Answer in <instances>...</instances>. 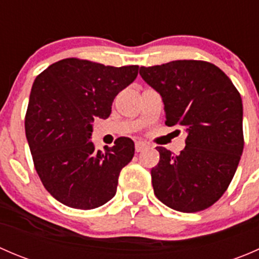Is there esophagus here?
I'll use <instances>...</instances> for the list:
<instances>
[{"label":"esophagus","instance_id":"1","mask_svg":"<svg viewBox=\"0 0 259 259\" xmlns=\"http://www.w3.org/2000/svg\"><path fill=\"white\" fill-rule=\"evenodd\" d=\"M146 146H148V145H146L145 143H143V142H135V151H137V153H139V151L144 150Z\"/></svg>","mask_w":259,"mask_h":259}]
</instances>
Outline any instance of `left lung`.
<instances>
[{"label":"left lung","mask_w":259,"mask_h":259,"mask_svg":"<svg viewBox=\"0 0 259 259\" xmlns=\"http://www.w3.org/2000/svg\"><path fill=\"white\" fill-rule=\"evenodd\" d=\"M140 75L163 98L165 125L188 133L178 155L156 146L160 159L151 169L154 194L183 213L207 209L224 194L241 160V94L219 67L202 60L142 66Z\"/></svg>","instance_id":"1"}]
</instances>
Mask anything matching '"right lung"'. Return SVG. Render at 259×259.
I'll return each mask as SVG.
<instances>
[{
    "instance_id": "obj_1",
    "label": "right lung",
    "mask_w": 259,
    "mask_h": 259,
    "mask_svg": "<svg viewBox=\"0 0 259 259\" xmlns=\"http://www.w3.org/2000/svg\"><path fill=\"white\" fill-rule=\"evenodd\" d=\"M139 66H105L76 57L50 65L33 81L25 132L33 165L46 190L75 209H95L116 193L134 142L119 138L95 150V117L108 119L115 96L138 76Z\"/></svg>"
}]
</instances>
